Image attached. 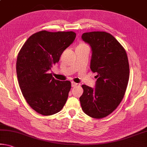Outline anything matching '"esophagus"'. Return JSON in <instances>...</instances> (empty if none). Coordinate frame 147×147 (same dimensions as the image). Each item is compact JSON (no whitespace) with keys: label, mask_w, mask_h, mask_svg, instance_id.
<instances>
[{"label":"esophagus","mask_w":147,"mask_h":147,"mask_svg":"<svg viewBox=\"0 0 147 147\" xmlns=\"http://www.w3.org/2000/svg\"><path fill=\"white\" fill-rule=\"evenodd\" d=\"M78 85V84L74 82H71L72 87H76V86H77Z\"/></svg>","instance_id":"obj_1"}]
</instances>
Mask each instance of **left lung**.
Listing matches in <instances>:
<instances>
[{
	"label": "left lung",
	"instance_id": "8db88e82",
	"mask_svg": "<svg viewBox=\"0 0 147 147\" xmlns=\"http://www.w3.org/2000/svg\"><path fill=\"white\" fill-rule=\"evenodd\" d=\"M82 38L92 48L90 69L97 73V79L95 88L82 86L84 92L79 99L85 114L103 118L113 113L124 97L129 76L127 55L119 42L108 32H85Z\"/></svg>",
	"mask_w": 147,
	"mask_h": 147
}]
</instances>
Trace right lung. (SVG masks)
<instances>
[{
  "label": "right lung",
  "instance_id": "obj_1",
  "mask_svg": "<svg viewBox=\"0 0 147 147\" xmlns=\"http://www.w3.org/2000/svg\"><path fill=\"white\" fill-rule=\"evenodd\" d=\"M75 38L73 31H41L32 34L18 53L16 73L20 88L27 103L38 114L54 115L66 103L71 82L55 80L48 71Z\"/></svg>",
  "mask_w": 147,
  "mask_h": 147
}]
</instances>
